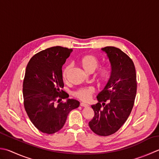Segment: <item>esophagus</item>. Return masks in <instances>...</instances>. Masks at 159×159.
I'll return each mask as SVG.
<instances>
[{
	"label": "esophagus",
	"mask_w": 159,
	"mask_h": 159,
	"mask_svg": "<svg viewBox=\"0 0 159 159\" xmlns=\"http://www.w3.org/2000/svg\"><path fill=\"white\" fill-rule=\"evenodd\" d=\"M80 106H81V107H87L89 106L88 104H86V103H85V102H80Z\"/></svg>",
	"instance_id": "1"
}]
</instances>
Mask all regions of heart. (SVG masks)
<instances>
[{"label": "heart", "instance_id": "obj_1", "mask_svg": "<svg viewBox=\"0 0 159 159\" xmlns=\"http://www.w3.org/2000/svg\"><path fill=\"white\" fill-rule=\"evenodd\" d=\"M80 65L86 72L88 73H93L94 71L97 69L99 65L98 59L94 57V55H86L80 59ZM72 67V65L68 64L67 65L63 71V78L65 80L67 79V75L69 74L70 70ZM111 76V71L108 67H104L101 68L96 74V79L98 81L101 83L104 84L106 83ZM95 92L94 88L89 87V88H83L76 90L75 92H73V95L76 98L80 99L83 101H88L91 98L92 94Z\"/></svg>", "mask_w": 159, "mask_h": 159}]
</instances>
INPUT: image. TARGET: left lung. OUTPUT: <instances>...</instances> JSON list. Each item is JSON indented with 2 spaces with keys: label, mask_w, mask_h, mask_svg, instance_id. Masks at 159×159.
<instances>
[{
  "label": "left lung",
  "mask_w": 159,
  "mask_h": 159,
  "mask_svg": "<svg viewBox=\"0 0 159 159\" xmlns=\"http://www.w3.org/2000/svg\"><path fill=\"white\" fill-rule=\"evenodd\" d=\"M111 63L110 80L97 96L98 102L92 105L94 116L89 126L97 135L113 134L125 123L134 103L137 89L136 70L125 53L115 47L101 49Z\"/></svg>",
  "instance_id": "obj_1"
}]
</instances>
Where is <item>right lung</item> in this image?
<instances>
[{"label":"right lung","instance_id":"1","mask_svg":"<svg viewBox=\"0 0 159 159\" xmlns=\"http://www.w3.org/2000/svg\"><path fill=\"white\" fill-rule=\"evenodd\" d=\"M71 49L52 47L37 53L28 63L23 84L24 107L39 131L54 134L63 127L70 111L79 106L63 89L62 66Z\"/></svg>","mask_w":159,"mask_h":159}]
</instances>
